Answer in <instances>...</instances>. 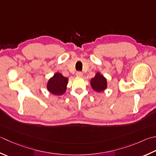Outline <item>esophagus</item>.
<instances>
[{
    "label": "esophagus",
    "mask_w": 156,
    "mask_h": 156,
    "mask_svg": "<svg viewBox=\"0 0 156 156\" xmlns=\"http://www.w3.org/2000/svg\"><path fill=\"white\" fill-rule=\"evenodd\" d=\"M76 75V76H78V77H82V76H83V74H82L81 72H77Z\"/></svg>",
    "instance_id": "1"
}]
</instances>
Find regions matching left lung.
<instances>
[{
    "instance_id": "obj_1",
    "label": "left lung",
    "mask_w": 156,
    "mask_h": 156,
    "mask_svg": "<svg viewBox=\"0 0 156 156\" xmlns=\"http://www.w3.org/2000/svg\"><path fill=\"white\" fill-rule=\"evenodd\" d=\"M90 85L96 92H101L107 88V79L99 72H97L94 77L91 79Z\"/></svg>"
}]
</instances>
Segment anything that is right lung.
<instances>
[{"instance_id": "1", "label": "right lung", "mask_w": 156, "mask_h": 156, "mask_svg": "<svg viewBox=\"0 0 156 156\" xmlns=\"http://www.w3.org/2000/svg\"><path fill=\"white\" fill-rule=\"evenodd\" d=\"M68 78L57 72L51 77L47 82V90L55 95H62L66 91Z\"/></svg>"}]
</instances>
